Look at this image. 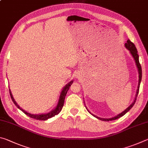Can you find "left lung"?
Returning <instances> with one entry per match:
<instances>
[{
    "label": "left lung",
    "instance_id": "obj_1",
    "mask_svg": "<svg viewBox=\"0 0 148 148\" xmlns=\"http://www.w3.org/2000/svg\"><path fill=\"white\" fill-rule=\"evenodd\" d=\"M125 46L126 48L129 50L130 53H131V56L133 57L135 62H136V66L138 68V74H139V79H138V89H137V91H136V97H135V99L134 100V102H132V103L130 105V106L127 108L126 110H125L123 112H121V114H119L117 115V116H115L114 117H112V118H109V119H105V118H101V117H99L96 116H95V115L92 114L91 112H90L88 110V112H89L90 114L91 115H92L94 117H97V119H99L100 120H102V121H112V120H115V119H117L119 118V117H121L122 116H123L124 115L127 113V112H128L130 110H131L132 106H134V104H135V102L136 101V97L138 96V92H139V88H140V82H141V79H142V67H141V65H140V62H139V56H138V51H137V49H136V47L135 46V45L132 43V42L130 40H128L127 41L126 43L125 44ZM86 109H87L86 108Z\"/></svg>",
    "mask_w": 148,
    "mask_h": 148
}]
</instances>
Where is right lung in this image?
Instances as JSON below:
<instances>
[{
  "instance_id": "1",
  "label": "right lung",
  "mask_w": 148,
  "mask_h": 148,
  "mask_svg": "<svg viewBox=\"0 0 148 148\" xmlns=\"http://www.w3.org/2000/svg\"><path fill=\"white\" fill-rule=\"evenodd\" d=\"M73 82H74L73 80H72V81H71V82H70L69 83L67 84L66 86L64 87L63 89L62 90V91L61 92V95H60V97H59V99L58 104H57L56 108L54 110H51V112H49V113H47V114H37V115L36 114L35 115V114H29V113H28V112H27L26 111H25V110H23V109L21 108L19 106V105H17V102L15 101L14 99L13 98V96H12V95L10 89H9L10 95L11 99L12 100V101H13V102L14 103V104L16 105V106L17 108H18L20 110H21V111L23 112L25 114H26L27 116H28L29 117H31V118H33V119H37V120H44V121H45V120L48 119L49 118H51V117L55 116L56 115H57L61 111V110H62V107H63V105H64L65 96H66V95L67 93V91H69L70 87L71 86V85H72V83H73Z\"/></svg>"
}]
</instances>
